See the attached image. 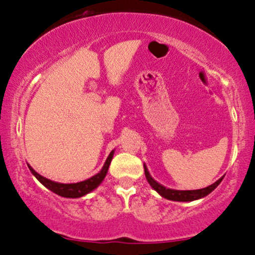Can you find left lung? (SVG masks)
Instances as JSON below:
<instances>
[{"label": "left lung", "instance_id": "1", "mask_svg": "<svg viewBox=\"0 0 255 255\" xmlns=\"http://www.w3.org/2000/svg\"><path fill=\"white\" fill-rule=\"evenodd\" d=\"M143 168H145V176H146V179L147 182L149 183V185L152 186L153 189L155 190V191L158 192L159 195L162 196L164 198L166 199H170V201H177V202H191V201H196V199H199V198H203L205 197L207 195H209L211 191H214L217 186H219V184L222 182L223 177H221L217 182H215L214 184H211V185L207 186V188L204 189H198V190H173V189H167L165 188V186H162L161 184H159L158 182H155L154 179L151 177V174H149L148 170H147L146 165L143 164Z\"/></svg>", "mask_w": 255, "mask_h": 255}]
</instances>
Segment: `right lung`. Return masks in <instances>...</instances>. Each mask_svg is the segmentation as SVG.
Wrapping results in <instances>:
<instances>
[{
  "instance_id": "add662e5",
  "label": "right lung",
  "mask_w": 255,
  "mask_h": 255,
  "mask_svg": "<svg viewBox=\"0 0 255 255\" xmlns=\"http://www.w3.org/2000/svg\"><path fill=\"white\" fill-rule=\"evenodd\" d=\"M114 152H115V149H113V151L110 152V154L108 155V158H107V160H106V162H104L102 170H101L100 172H98L97 174H95V176H93L91 178H89V179L83 180V182H79V183L63 184V183L53 182V180L47 179V178L40 176L38 172H35V171L33 170L32 166H29L28 164L27 165H28L29 171L33 173V176H34L36 179H38L39 182L42 184V185L46 186L48 190H51L52 192L61 196V197L78 198V197H82V196L89 194V192H91L93 190L96 189L97 186L103 182L104 177H106L107 172H108L110 161H112L113 155H114Z\"/></svg>"
}]
</instances>
